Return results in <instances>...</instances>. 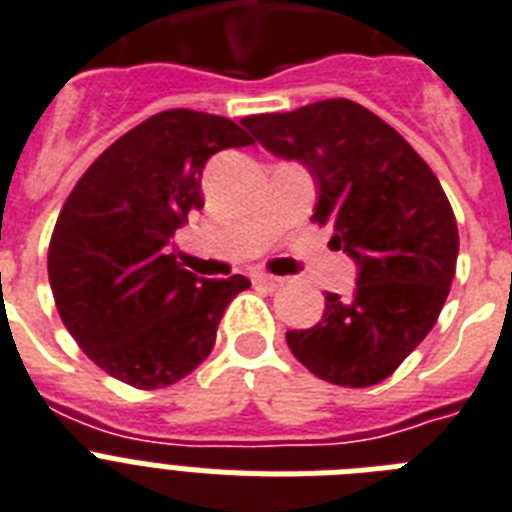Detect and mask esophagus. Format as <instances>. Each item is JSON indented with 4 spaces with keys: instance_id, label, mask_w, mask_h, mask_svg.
<instances>
[{
    "instance_id": "34e87169",
    "label": "esophagus",
    "mask_w": 512,
    "mask_h": 512,
    "mask_svg": "<svg viewBox=\"0 0 512 512\" xmlns=\"http://www.w3.org/2000/svg\"><path fill=\"white\" fill-rule=\"evenodd\" d=\"M252 281H255L257 286H265V289H270V292H276V289H281V286H284V278L268 276V273H255V276H252Z\"/></svg>"
}]
</instances>
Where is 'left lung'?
Returning <instances> with one entry per match:
<instances>
[{
  "instance_id": "8db88e82",
  "label": "left lung",
  "mask_w": 512,
  "mask_h": 512,
  "mask_svg": "<svg viewBox=\"0 0 512 512\" xmlns=\"http://www.w3.org/2000/svg\"><path fill=\"white\" fill-rule=\"evenodd\" d=\"M270 155L305 165L313 220L357 265L352 299L326 292L313 328L286 331L307 371L371 386L426 339L458 263V223L431 168L389 123L350 99L242 120Z\"/></svg>"
}]
</instances>
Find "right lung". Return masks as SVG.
<instances>
[{
  "mask_svg": "<svg viewBox=\"0 0 512 512\" xmlns=\"http://www.w3.org/2000/svg\"><path fill=\"white\" fill-rule=\"evenodd\" d=\"M252 141L220 115L165 110L107 147L70 191L49 242V284L70 336L112 378L160 389L213 350L249 281L194 276L168 247L205 205L207 160Z\"/></svg>",
  "mask_w": 512,
  "mask_h": 512,
  "instance_id": "add662e5",
  "label": "right lung"
}]
</instances>
